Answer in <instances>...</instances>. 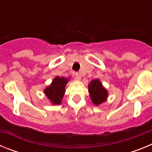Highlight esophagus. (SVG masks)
I'll use <instances>...</instances> for the list:
<instances>
[{
    "mask_svg": "<svg viewBox=\"0 0 152 152\" xmlns=\"http://www.w3.org/2000/svg\"><path fill=\"white\" fill-rule=\"evenodd\" d=\"M75 78L77 79V80H80V79L81 78V77H80V74H79V73H75Z\"/></svg>",
    "mask_w": 152,
    "mask_h": 152,
    "instance_id": "esophagus-1",
    "label": "esophagus"
}]
</instances>
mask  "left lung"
<instances>
[{"instance_id":"obj_1","label":"left lung","mask_w":152,"mask_h":152,"mask_svg":"<svg viewBox=\"0 0 152 152\" xmlns=\"http://www.w3.org/2000/svg\"><path fill=\"white\" fill-rule=\"evenodd\" d=\"M90 96L95 105H100L107 100V91L103 88L101 82L98 79L93 80L88 85Z\"/></svg>"}]
</instances>
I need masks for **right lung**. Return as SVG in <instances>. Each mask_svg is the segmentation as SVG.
<instances>
[{"label":"right lung","mask_w":152,"mask_h":152,"mask_svg":"<svg viewBox=\"0 0 152 152\" xmlns=\"http://www.w3.org/2000/svg\"><path fill=\"white\" fill-rule=\"evenodd\" d=\"M68 82V79L57 77L53 80L52 84L45 88V94L53 104L58 105L61 103V99L64 94V88Z\"/></svg>","instance_id":"obj_1"}]
</instances>
